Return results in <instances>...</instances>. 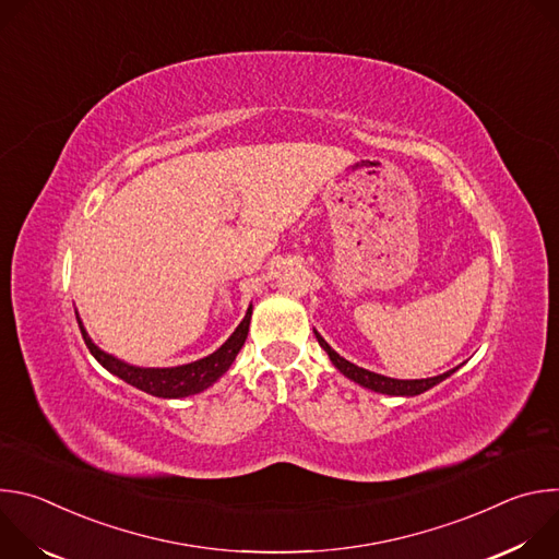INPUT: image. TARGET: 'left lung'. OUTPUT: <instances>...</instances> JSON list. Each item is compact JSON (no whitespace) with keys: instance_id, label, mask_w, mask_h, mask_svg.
<instances>
[{"instance_id":"8db88e82","label":"left lung","mask_w":559,"mask_h":559,"mask_svg":"<svg viewBox=\"0 0 559 559\" xmlns=\"http://www.w3.org/2000/svg\"><path fill=\"white\" fill-rule=\"evenodd\" d=\"M313 334H316V338H318V345H321V347L328 352L330 360L336 365V369H338L341 373H345L349 380H354V382H358V384H362V386H367V389H371V391L386 393V395H418V393L431 389L433 384L442 382L444 378H449V376L457 369V367H455V369H451V371H447V373H440V376H433V378H423V380H395V378H386V376L373 373V371H369V369L356 367L354 362H349V360H345L343 356H338V354L325 343V338H323L321 334H318V332H313Z\"/></svg>"}]
</instances>
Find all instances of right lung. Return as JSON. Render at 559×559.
<instances>
[{
  "mask_svg": "<svg viewBox=\"0 0 559 559\" xmlns=\"http://www.w3.org/2000/svg\"><path fill=\"white\" fill-rule=\"evenodd\" d=\"M250 318H252V305L246 313V318L241 321V325L236 328V332L207 358H201L197 362L190 365H181V367H168V369H145V367H132L126 365L123 360L102 352L86 334L82 321L76 323L79 330H82L84 343L91 349V354L115 376H119L121 380H126L128 384L150 393V395H158V397H186V395H194L203 389H207L212 382H216L234 362L236 354L241 352L248 332H250Z\"/></svg>",
  "mask_w": 559,
  "mask_h": 559,
  "instance_id": "add662e5",
  "label": "right lung"
}]
</instances>
